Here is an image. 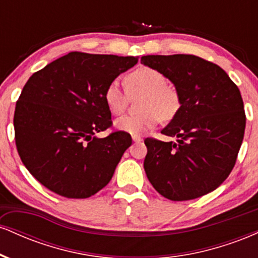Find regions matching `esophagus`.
Instances as JSON below:
<instances>
[{
	"label": "esophagus",
	"instance_id": "1",
	"mask_svg": "<svg viewBox=\"0 0 258 258\" xmlns=\"http://www.w3.org/2000/svg\"><path fill=\"white\" fill-rule=\"evenodd\" d=\"M132 141L135 142V143H141V142L143 141V138L139 137V136H132Z\"/></svg>",
	"mask_w": 258,
	"mask_h": 258
}]
</instances>
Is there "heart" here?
<instances>
[{
	"label": "heart",
	"mask_w": 258,
	"mask_h": 258,
	"mask_svg": "<svg viewBox=\"0 0 258 258\" xmlns=\"http://www.w3.org/2000/svg\"><path fill=\"white\" fill-rule=\"evenodd\" d=\"M126 91L117 81H112L104 91V100L112 115L125 112L130 98L143 96L141 115L123 116L115 121V127L121 132L141 136L159 123L173 120L180 109V94L173 86L167 85V79L159 70L150 67H139L127 74Z\"/></svg>",
	"instance_id": "obj_1"
}]
</instances>
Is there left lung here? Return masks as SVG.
I'll return each instance as SVG.
<instances>
[{
  "instance_id": "obj_1",
  "label": "left lung",
  "mask_w": 258,
  "mask_h": 258,
  "mask_svg": "<svg viewBox=\"0 0 258 258\" xmlns=\"http://www.w3.org/2000/svg\"><path fill=\"white\" fill-rule=\"evenodd\" d=\"M141 63L172 82L180 94L177 116L161 130L177 142L144 141V170L166 199H197L215 190L235 165L245 132L239 88L222 68L191 54L144 55Z\"/></svg>"
}]
</instances>
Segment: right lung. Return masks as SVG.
<instances>
[{
    "label": "right lung",
    "instance_id": "obj_1",
    "mask_svg": "<svg viewBox=\"0 0 258 258\" xmlns=\"http://www.w3.org/2000/svg\"><path fill=\"white\" fill-rule=\"evenodd\" d=\"M138 57L70 52L32 74L18 99V153L41 184L69 199H85L110 182L125 150L126 132L99 138L111 126L104 91Z\"/></svg>",
    "mask_w": 258,
    "mask_h": 258
}]
</instances>
